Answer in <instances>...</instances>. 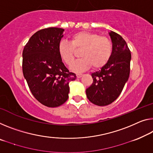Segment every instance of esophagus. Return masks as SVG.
Segmentation results:
<instances>
[{"mask_svg": "<svg viewBox=\"0 0 153 153\" xmlns=\"http://www.w3.org/2000/svg\"><path fill=\"white\" fill-rule=\"evenodd\" d=\"M76 75L77 78H81V77L83 76V74H76Z\"/></svg>", "mask_w": 153, "mask_h": 153, "instance_id": "1", "label": "esophagus"}]
</instances>
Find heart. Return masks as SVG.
Masks as SVG:
<instances>
[{
    "instance_id": "b5f03b06",
    "label": "heart",
    "mask_w": 153,
    "mask_h": 153,
    "mask_svg": "<svg viewBox=\"0 0 153 153\" xmlns=\"http://www.w3.org/2000/svg\"><path fill=\"white\" fill-rule=\"evenodd\" d=\"M76 50L82 51V58L71 65V70L74 72H81L91 65L94 69H100L106 65L112 55L113 44L107 37L92 32L81 31L72 36L71 43L61 41L58 45L59 55L68 65L73 62Z\"/></svg>"
}]
</instances>
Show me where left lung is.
<instances>
[{"label": "left lung", "instance_id": "obj_1", "mask_svg": "<svg viewBox=\"0 0 153 153\" xmlns=\"http://www.w3.org/2000/svg\"><path fill=\"white\" fill-rule=\"evenodd\" d=\"M113 43L112 55L99 71L91 74L93 83L86 90L88 100L98 106L111 104L120 94L130 74L131 51L123 37L109 33Z\"/></svg>", "mask_w": 153, "mask_h": 153}]
</instances>
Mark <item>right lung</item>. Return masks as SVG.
Masks as SVG:
<instances>
[{
  "mask_svg": "<svg viewBox=\"0 0 153 153\" xmlns=\"http://www.w3.org/2000/svg\"><path fill=\"white\" fill-rule=\"evenodd\" d=\"M63 30L57 27L38 30L22 52V72L28 86L34 97L48 107H59L68 100L70 82L76 79L59 55Z\"/></svg>",
  "mask_w": 153,
  "mask_h": 153,
  "instance_id": "1",
  "label": "right lung"
}]
</instances>
